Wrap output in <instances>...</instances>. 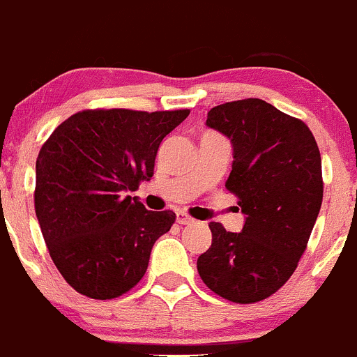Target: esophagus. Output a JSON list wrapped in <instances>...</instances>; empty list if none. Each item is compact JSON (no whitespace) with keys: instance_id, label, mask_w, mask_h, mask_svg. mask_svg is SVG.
I'll use <instances>...</instances> for the list:
<instances>
[{"instance_id":"obj_1","label":"esophagus","mask_w":357,"mask_h":357,"mask_svg":"<svg viewBox=\"0 0 357 357\" xmlns=\"http://www.w3.org/2000/svg\"><path fill=\"white\" fill-rule=\"evenodd\" d=\"M176 222L183 224V226H185V224L193 222V219H191V217L186 212H178V213H176Z\"/></svg>"}]
</instances>
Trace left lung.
I'll list each match as a JSON object with an SVG mask.
<instances>
[{
	"instance_id": "left-lung-1",
	"label": "left lung",
	"mask_w": 357,
	"mask_h": 357,
	"mask_svg": "<svg viewBox=\"0 0 357 357\" xmlns=\"http://www.w3.org/2000/svg\"><path fill=\"white\" fill-rule=\"evenodd\" d=\"M207 126L231 140L226 188L246 215L241 232L210 222L197 268L210 291L250 305L279 291L305 253L324 200L321 157L310 128L261 99L212 107Z\"/></svg>"
}]
</instances>
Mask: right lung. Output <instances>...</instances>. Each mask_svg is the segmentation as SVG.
Segmentation results:
<instances>
[{
	"mask_svg": "<svg viewBox=\"0 0 357 357\" xmlns=\"http://www.w3.org/2000/svg\"><path fill=\"white\" fill-rule=\"evenodd\" d=\"M190 109H85L70 116L40 147L33 205L63 279L92 299L137 286L153 243L176 220L126 197L153 176L157 150Z\"/></svg>",
	"mask_w": 357,
	"mask_h": 357,
	"instance_id": "right-lung-1",
	"label": "right lung"
}]
</instances>
